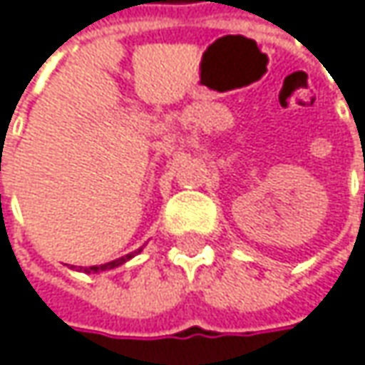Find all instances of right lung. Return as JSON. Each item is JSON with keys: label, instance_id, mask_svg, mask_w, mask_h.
<instances>
[{"label": "right lung", "instance_id": "1", "mask_svg": "<svg viewBox=\"0 0 365 365\" xmlns=\"http://www.w3.org/2000/svg\"><path fill=\"white\" fill-rule=\"evenodd\" d=\"M135 252H140V250H135ZM135 252H129V255H125V257H120V259H115V261H110V263H104V265H91V267H81L83 272H87V274H98V272H106V269H113V267H118V265H123L127 259H131Z\"/></svg>", "mask_w": 365, "mask_h": 365}]
</instances>
